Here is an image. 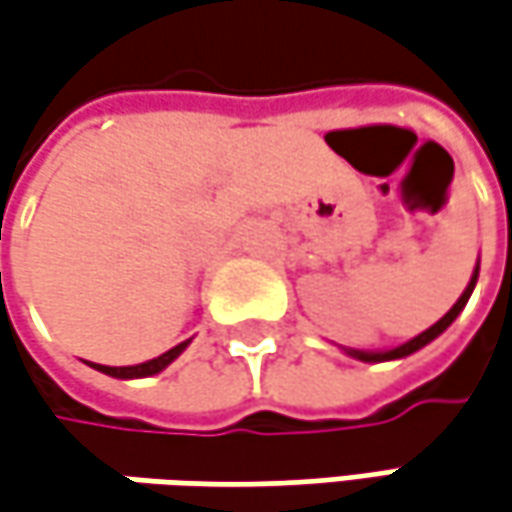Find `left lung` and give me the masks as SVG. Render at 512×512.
<instances>
[{
  "instance_id": "8db88e82",
  "label": "left lung",
  "mask_w": 512,
  "mask_h": 512,
  "mask_svg": "<svg viewBox=\"0 0 512 512\" xmlns=\"http://www.w3.org/2000/svg\"><path fill=\"white\" fill-rule=\"evenodd\" d=\"M478 269H481V257H478V263H475V269H472V278H469V284H466V289L461 292V298L452 304V310L440 318V321H435L429 330L417 333L414 339H408V342H403V345H397V347H382V350H356V347H342V350H345L350 359H359V362H394V359H406V356H411V353H417L420 347H426L429 342H435L437 336H440V333H443L455 318L461 316V310L466 307V301H469L472 289H475V284H478Z\"/></svg>"
}]
</instances>
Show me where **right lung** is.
<instances>
[{
  "mask_svg": "<svg viewBox=\"0 0 512 512\" xmlns=\"http://www.w3.org/2000/svg\"><path fill=\"white\" fill-rule=\"evenodd\" d=\"M188 345H191V339H188V342H179L176 347H170L167 353L156 356V359H147V362H141V365H121V368H112V365H95V362H89V365H92L95 371H101V374L115 376V379H144V376L162 374L173 359H179V356L185 353V347Z\"/></svg>",
  "mask_w": 512,
  "mask_h": 512,
  "instance_id": "right-lung-1",
  "label": "right lung"
}]
</instances>
